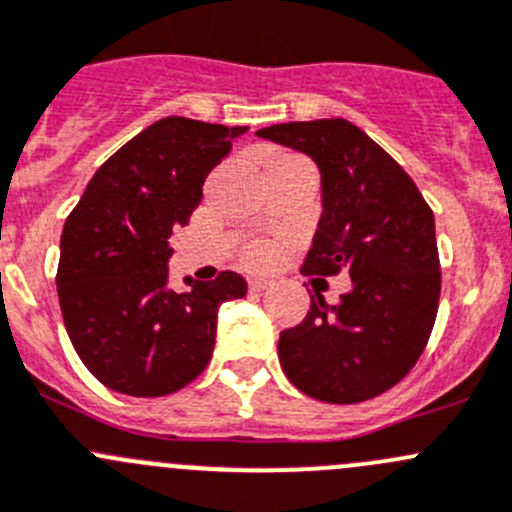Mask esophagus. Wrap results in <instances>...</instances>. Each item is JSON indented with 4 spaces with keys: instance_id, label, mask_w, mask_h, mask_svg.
<instances>
[{
    "instance_id": "obj_1",
    "label": "esophagus",
    "mask_w": 512,
    "mask_h": 512,
    "mask_svg": "<svg viewBox=\"0 0 512 512\" xmlns=\"http://www.w3.org/2000/svg\"><path fill=\"white\" fill-rule=\"evenodd\" d=\"M247 287H250V292H262L270 287V280H262V277H252L250 282H247Z\"/></svg>"
}]
</instances>
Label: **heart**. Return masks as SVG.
I'll use <instances>...</instances> for the list:
<instances>
[{
	"label": "heart",
	"mask_w": 512,
	"mask_h": 512,
	"mask_svg": "<svg viewBox=\"0 0 512 512\" xmlns=\"http://www.w3.org/2000/svg\"><path fill=\"white\" fill-rule=\"evenodd\" d=\"M265 172H312L305 157L295 152H272L265 160ZM275 260V250L270 245H250L245 250V265L267 267Z\"/></svg>",
	"instance_id": "heart-1"
}]
</instances>
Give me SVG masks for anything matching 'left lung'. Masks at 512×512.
I'll use <instances>...</instances> for the list:
<instances>
[{
  "instance_id": "8db88e82",
  "label": "left lung",
  "mask_w": 512,
  "mask_h": 512,
  "mask_svg": "<svg viewBox=\"0 0 512 512\" xmlns=\"http://www.w3.org/2000/svg\"><path fill=\"white\" fill-rule=\"evenodd\" d=\"M257 137L320 167L322 217L302 275H350L340 305L310 295L280 332L287 380L310 398L355 405L398 385L433 332L440 302L435 217L408 172L347 119L272 124Z\"/></svg>"
}]
</instances>
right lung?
Listing matches in <instances>:
<instances>
[{"label": "right lung", "mask_w": 512, "mask_h": 512, "mask_svg": "<svg viewBox=\"0 0 512 512\" xmlns=\"http://www.w3.org/2000/svg\"><path fill=\"white\" fill-rule=\"evenodd\" d=\"M247 127L165 117L119 147L69 212L57 295L79 360L102 385L162 398L190 385L215 350L217 310L247 295L237 272L167 287L170 237Z\"/></svg>", "instance_id": "right-lung-1"}]
</instances>
